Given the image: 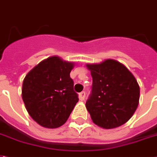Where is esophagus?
<instances>
[{
    "label": "esophagus",
    "mask_w": 157,
    "mask_h": 157,
    "mask_svg": "<svg viewBox=\"0 0 157 157\" xmlns=\"http://www.w3.org/2000/svg\"><path fill=\"white\" fill-rule=\"evenodd\" d=\"M78 98L81 101H83L84 99H85V92H81L79 93V94H78Z\"/></svg>",
    "instance_id": "obj_1"
}]
</instances>
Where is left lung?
<instances>
[{
	"instance_id": "1",
	"label": "left lung",
	"mask_w": 157,
	"mask_h": 157,
	"mask_svg": "<svg viewBox=\"0 0 157 157\" xmlns=\"http://www.w3.org/2000/svg\"><path fill=\"white\" fill-rule=\"evenodd\" d=\"M86 67L90 70L93 85L85 106L93 122L104 129L126 123L139 105L140 86L136 78L114 59Z\"/></svg>"
}]
</instances>
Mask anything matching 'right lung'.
<instances>
[{"instance_id": "add662e5", "label": "right lung", "mask_w": 157, "mask_h": 157, "mask_svg": "<svg viewBox=\"0 0 157 157\" xmlns=\"http://www.w3.org/2000/svg\"><path fill=\"white\" fill-rule=\"evenodd\" d=\"M74 63L49 57L26 75L21 97L28 114L42 127L54 129L67 121L78 101L70 72Z\"/></svg>"}]
</instances>
